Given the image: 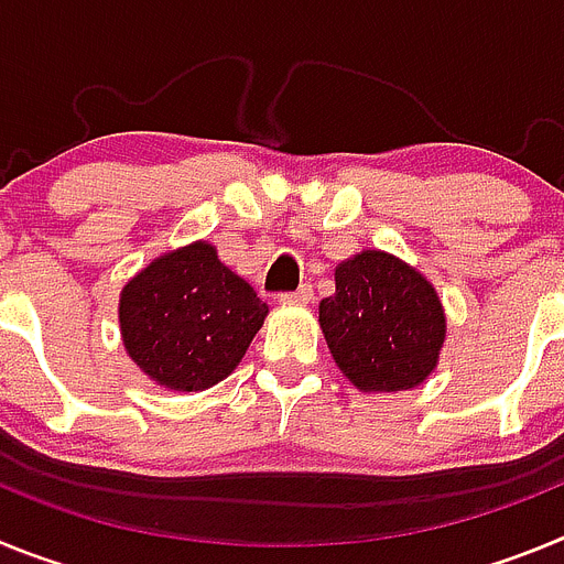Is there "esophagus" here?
<instances>
[{"label": "esophagus", "mask_w": 564, "mask_h": 564, "mask_svg": "<svg viewBox=\"0 0 564 564\" xmlns=\"http://www.w3.org/2000/svg\"><path fill=\"white\" fill-rule=\"evenodd\" d=\"M311 299H313V288L302 285L299 291H293V293H282V296H279V302H282V305H307Z\"/></svg>", "instance_id": "obj_1"}]
</instances>
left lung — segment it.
I'll use <instances>...</instances> for the list:
<instances>
[{"label":"left lung","instance_id":"1","mask_svg":"<svg viewBox=\"0 0 564 564\" xmlns=\"http://www.w3.org/2000/svg\"><path fill=\"white\" fill-rule=\"evenodd\" d=\"M336 293L318 325L344 378L361 392L415 390L435 372L446 311L417 268L387 251H358L336 265Z\"/></svg>","mask_w":564,"mask_h":564}]
</instances>
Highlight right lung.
Returning a JSON list of instances; mask_svg holds the SVG:
<instances>
[{"mask_svg": "<svg viewBox=\"0 0 564 564\" xmlns=\"http://www.w3.org/2000/svg\"><path fill=\"white\" fill-rule=\"evenodd\" d=\"M265 316V302L206 239L154 257L118 299L123 350L172 392H203L231 376Z\"/></svg>", "mask_w": 564, "mask_h": 564, "instance_id": "add662e5", "label": "right lung"}]
</instances>
